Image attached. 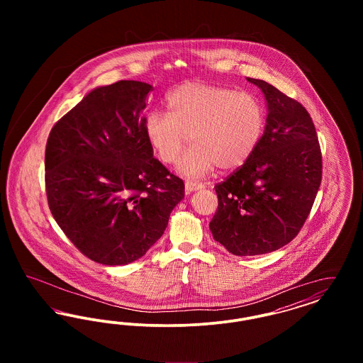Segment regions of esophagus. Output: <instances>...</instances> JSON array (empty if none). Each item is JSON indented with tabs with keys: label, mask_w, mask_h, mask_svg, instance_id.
Instances as JSON below:
<instances>
[{
	"label": "esophagus",
	"mask_w": 363,
	"mask_h": 363,
	"mask_svg": "<svg viewBox=\"0 0 363 363\" xmlns=\"http://www.w3.org/2000/svg\"><path fill=\"white\" fill-rule=\"evenodd\" d=\"M200 189H204V185H203V184H197V182H191V181H186V182H185V190H186L188 193Z\"/></svg>",
	"instance_id": "1"
}]
</instances>
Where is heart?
<instances>
[{"mask_svg": "<svg viewBox=\"0 0 363 363\" xmlns=\"http://www.w3.org/2000/svg\"><path fill=\"white\" fill-rule=\"evenodd\" d=\"M169 113L152 111L144 133L156 156L173 164L190 140L193 147L178 163V172L203 177L216 166L235 170L259 147L265 130V110L259 98L233 88L190 82L167 96Z\"/></svg>", "mask_w": 363, "mask_h": 363, "instance_id": "b5f03b06", "label": "heart"}]
</instances>
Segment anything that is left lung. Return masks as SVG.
Returning a JSON list of instances; mask_svg holds the SVG:
<instances>
[{"mask_svg": "<svg viewBox=\"0 0 363 363\" xmlns=\"http://www.w3.org/2000/svg\"><path fill=\"white\" fill-rule=\"evenodd\" d=\"M267 123L257 150L215 186L219 206L209 228L235 256L271 253L293 241L309 216L321 184L323 162L306 108L264 80Z\"/></svg>", "mask_w": 363, "mask_h": 363, "instance_id": "obj_1", "label": "left lung"}]
</instances>
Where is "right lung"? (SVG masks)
I'll return each mask as SVG.
<instances>
[{"instance_id":"right-lung-1","label":"right lung","mask_w":363,"mask_h":363,"mask_svg":"<svg viewBox=\"0 0 363 363\" xmlns=\"http://www.w3.org/2000/svg\"><path fill=\"white\" fill-rule=\"evenodd\" d=\"M152 89L135 80L94 88L48 138L52 218L84 256L104 265L143 257L185 196L182 179L154 157L144 133Z\"/></svg>"}]
</instances>
